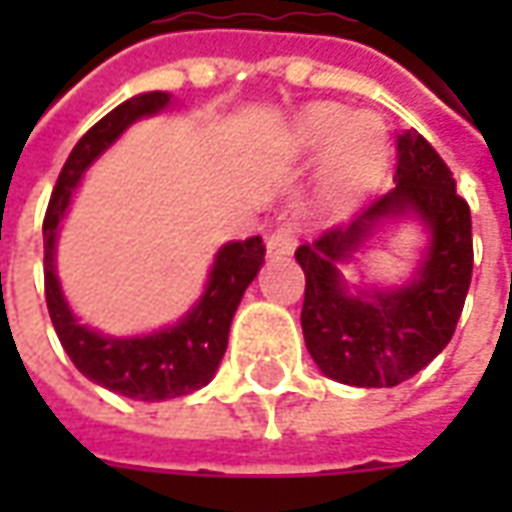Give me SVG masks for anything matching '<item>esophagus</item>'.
<instances>
[{"mask_svg":"<svg viewBox=\"0 0 512 512\" xmlns=\"http://www.w3.org/2000/svg\"><path fill=\"white\" fill-rule=\"evenodd\" d=\"M299 244V222L296 219H285L274 233L268 235V255L285 257L290 255Z\"/></svg>","mask_w":512,"mask_h":512,"instance_id":"34e87169","label":"esophagus"}]
</instances>
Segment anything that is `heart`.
<instances>
[{"mask_svg":"<svg viewBox=\"0 0 512 512\" xmlns=\"http://www.w3.org/2000/svg\"><path fill=\"white\" fill-rule=\"evenodd\" d=\"M296 142L304 153H332L329 183L348 194L365 186L386 158V131L373 115H354L343 106H315L299 117Z\"/></svg>","mask_w":512,"mask_h":512,"instance_id":"b5f03b06","label":"heart"}]
</instances>
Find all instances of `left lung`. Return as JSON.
Listing matches in <instances>:
<instances>
[{
    "label": "left lung",
    "mask_w": 512,
    "mask_h": 512,
    "mask_svg": "<svg viewBox=\"0 0 512 512\" xmlns=\"http://www.w3.org/2000/svg\"><path fill=\"white\" fill-rule=\"evenodd\" d=\"M395 189L351 222L334 224L296 249L304 268V343L315 365L340 384L397 386L417 376L450 343L472 282V213L428 139L397 134ZM414 210L431 227L429 260L408 289L345 297L336 263L364 243L381 215Z\"/></svg>",
    "instance_id": "8db88e82"
}]
</instances>
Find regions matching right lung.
I'll list each match as a JSON object with an SVG mask.
<instances>
[{
	"mask_svg": "<svg viewBox=\"0 0 512 512\" xmlns=\"http://www.w3.org/2000/svg\"><path fill=\"white\" fill-rule=\"evenodd\" d=\"M167 104L169 93H145L101 117L71 150L57 178V186L51 191L46 219H43L46 307L65 354L71 356L76 370L95 384L106 386L117 395L150 400V403L189 395L211 381L227 351V334H230L235 307L266 260V244L260 235L222 246L213 260L211 282L200 304L178 326L150 337L112 340L76 323L54 277V235L60 216L68 208L71 191L76 189L84 169L90 167V161L112 145L136 117L153 115Z\"/></svg>",
	"mask_w": 512,
	"mask_h": 512,
	"instance_id": "obj_1",
	"label": "right lung"
}]
</instances>
